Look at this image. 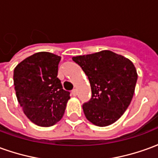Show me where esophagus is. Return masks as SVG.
<instances>
[{"label": "esophagus", "mask_w": 158, "mask_h": 158, "mask_svg": "<svg viewBox=\"0 0 158 158\" xmlns=\"http://www.w3.org/2000/svg\"><path fill=\"white\" fill-rule=\"evenodd\" d=\"M72 95L73 96H77V89H73V90H72Z\"/></svg>", "instance_id": "esophagus-1"}]
</instances>
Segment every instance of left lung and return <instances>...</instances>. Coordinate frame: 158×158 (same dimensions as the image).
Masks as SVG:
<instances>
[{
  "instance_id": "left-lung-1",
  "label": "left lung",
  "mask_w": 158,
  "mask_h": 158,
  "mask_svg": "<svg viewBox=\"0 0 158 158\" xmlns=\"http://www.w3.org/2000/svg\"><path fill=\"white\" fill-rule=\"evenodd\" d=\"M88 76L91 98L83 104L86 118L105 127L115 123L128 108L135 93L137 72L133 62L111 51L73 56Z\"/></svg>"
}]
</instances>
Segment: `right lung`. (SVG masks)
<instances>
[{
  "instance_id": "obj_1",
  "label": "right lung",
  "mask_w": 158,
  "mask_h": 158,
  "mask_svg": "<svg viewBox=\"0 0 158 158\" xmlns=\"http://www.w3.org/2000/svg\"><path fill=\"white\" fill-rule=\"evenodd\" d=\"M61 56L37 52L14 69L16 96L28 118L41 127L59 122L64 114L70 92L62 89L57 78Z\"/></svg>"
}]
</instances>
